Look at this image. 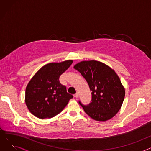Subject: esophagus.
I'll return each instance as SVG.
<instances>
[{"label": "esophagus", "mask_w": 151, "mask_h": 151, "mask_svg": "<svg viewBox=\"0 0 151 151\" xmlns=\"http://www.w3.org/2000/svg\"><path fill=\"white\" fill-rule=\"evenodd\" d=\"M74 97H75V98H78V97H79V93L77 92V93H76L75 95H74Z\"/></svg>", "instance_id": "34e87169"}]
</instances>
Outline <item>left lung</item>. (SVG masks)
<instances>
[{
    "instance_id": "8db88e82",
    "label": "left lung",
    "mask_w": 151,
    "mask_h": 151,
    "mask_svg": "<svg viewBox=\"0 0 151 151\" xmlns=\"http://www.w3.org/2000/svg\"><path fill=\"white\" fill-rule=\"evenodd\" d=\"M88 82L92 91L91 103L79 104L93 119L106 121L113 117L122 105L125 89L115 71L97 60L82 61L74 66Z\"/></svg>"
}]
</instances>
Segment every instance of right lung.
Listing matches in <instances>:
<instances>
[{
    "label": "right lung",
    "instance_id": "add662e5",
    "mask_svg": "<svg viewBox=\"0 0 151 151\" xmlns=\"http://www.w3.org/2000/svg\"><path fill=\"white\" fill-rule=\"evenodd\" d=\"M73 60L50 63L42 67L29 82L25 102L30 112L40 119L51 118L60 113L73 98L59 77Z\"/></svg>",
    "mask_w": 151,
    "mask_h": 151
}]
</instances>
